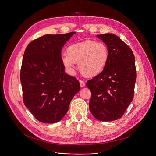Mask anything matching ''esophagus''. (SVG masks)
<instances>
[{"label":"esophagus","mask_w":156,"mask_h":156,"mask_svg":"<svg viewBox=\"0 0 156 156\" xmlns=\"http://www.w3.org/2000/svg\"><path fill=\"white\" fill-rule=\"evenodd\" d=\"M79 82H80V86L81 87H84L85 86V83L84 82L83 80H80Z\"/></svg>","instance_id":"34e87169"}]
</instances>
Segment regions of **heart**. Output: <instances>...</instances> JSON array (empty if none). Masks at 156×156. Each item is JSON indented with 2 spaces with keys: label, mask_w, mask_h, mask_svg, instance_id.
I'll use <instances>...</instances> for the list:
<instances>
[{
  "label": "heart",
  "mask_w": 156,
  "mask_h": 156,
  "mask_svg": "<svg viewBox=\"0 0 156 156\" xmlns=\"http://www.w3.org/2000/svg\"><path fill=\"white\" fill-rule=\"evenodd\" d=\"M109 51L106 44L101 42L87 40L71 44L66 53L62 55V62L67 71L74 73L75 64L87 77L97 76L104 70L108 63Z\"/></svg>",
  "instance_id": "heart-1"
}]
</instances>
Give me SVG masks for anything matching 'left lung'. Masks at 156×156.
<instances>
[{
  "label": "left lung",
  "instance_id": "left-lung-1",
  "mask_svg": "<svg viewBox=\"0 0 156 156\" xmlns=\"http://www.w3.org/2000/svg\"><path fill=\"white\" fill-rule=\"evenodd\" d=\"M96 36L107 45L109 58L104 70L86 83L91 92L89 107L98 120L112 121L123 115L133 99L136 80L135 56L116 35Z\"/></svg>",
  "mask_w": 156,
  "mask_h": 156
}]
</instances>
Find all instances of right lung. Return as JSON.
I'll use <instances>...</instances> for the list:
<instances>
[{
    "mask_svg": "<svg viewBox=\"0 0 156 156\" xmlns=\"http://www.w3.org/2000/svg\"><path fill=\"white\" fill-rule=\"evenodd\" d=\"M74 34L43 35L25 49L20 71L23 100L40 122L62 120L80 90L79 80L65 72L62 62V48Z\"/></svg>",
    "mask_w": 156,
    "mask_h": 156,
    "instance_id": "obj_1",
    "label": "right lung"
}]
</instances>
